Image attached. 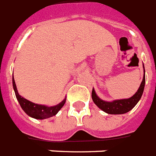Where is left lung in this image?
<instances>
[{
  "instance_id": "8db88e82",
  "label": "left lung",
  "mask_w": 156,
  "mask_h": 156,
  "mask_svg": "<svg viewBox=\"0 0 156 156\" xmlns=\"http://www.w3.org/2000/svg\"><path fill=\"white\" fill-rule=\"evenodd\" d=\"M143 68H144V66H143ZM144 86H145V69H144L143 81L139 86L138 91L131 98H127V99L115 100L113 101H105L98 98V96L96 94L95 90L93 88L92 98H93V102L98 105V108H100L105 113L109 114H123L131 110L139 101V100L143 95Z\"/></svg>"
}]
</instances>
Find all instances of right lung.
<instances>
[{
  "label": "right lung",
  "mask_w": 156,
  "mask_h": 156,
  "mask_svg": "<svg viewBox=\"0 0 156 156\" xmlns=\"http://www.w3.org/2000/svg\"><path fill=\"white\" fill-rule=\"evenodd\" d=\"M13 89H14L16 98H17V100L19 102L22 109L24 110V112L27 113V115L31 117V118H35V119H45V118L53 117V116L55 115L60 110L61 108L63 106V105L65 104L66 98L59 104L56 105L55 106L50 107L43 105L35 104V103L30 101L28 100L25 99L24 98H22V96H20L18 92H17V86H16V84H15L14 78H13Z\"/></svg>",
  "instance_id": "right-lung-1"
}]
</instances>
